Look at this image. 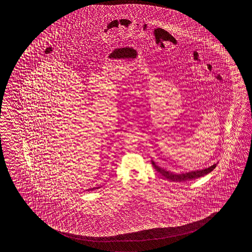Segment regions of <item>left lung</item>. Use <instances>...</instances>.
Returning a JSON list of instances; mask_svg holds the SVG:
<instances>
[{
  "label": "left lung",
  "mask_w": 252,
  "mask_h": 252,
  "mask_svg": "<svg viewBox=\"0 0 252 252\" xmlns=\"http://www.w3.org/2000/svg\"><path fill=\"white\" fill-rule=\"evenodd\" d=\"M151 162H152V165H153L157 171L160 173L163 177L166 178V179H168L169 181H172V182H184V181H188V180H192V179L204 177L205 175H207V174H209V173L213 171L218 164V163H215L213 166L206 167L204 169L186 172V173H181V174H176V173H173V172L167 171L164 168H161L153 160H151Z\"/></svg>",
  "instance_id": "obj_1"
}]
</instances>
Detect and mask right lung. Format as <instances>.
<instances>
[{
    "label": "right lung",
    "instance_id": "add662e5",
    "mask_svg": "<svg viewBox=\"0 0 252 252\" xmlns=\"http://www.w3.org/2000/svg\"><path fill=\"white\" fill-rule=\"evenodd\" d=\"M98 188H100V187H97V188H90V189H87L86 191H92V190H94V189H98Z\"/></svg>",
    "mask_w": 252,
    "mask_h": 252
}]
</instances>
